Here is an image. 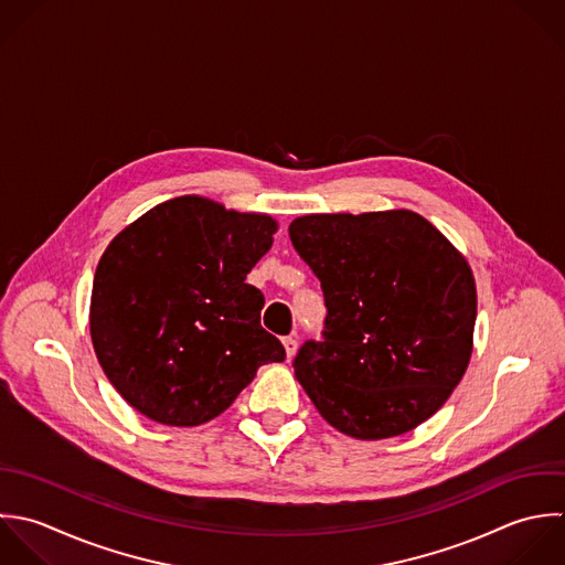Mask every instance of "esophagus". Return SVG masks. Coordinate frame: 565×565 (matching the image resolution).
Segmentation results:
<instances>
[{"instance_id":"1","label":"esophagus","mask_w":565,"mask_h":565,"mask_svg":"<svg viewBox=\"0 0 565 565\" xmlns=\"http://www.w3.org/2000/svg\"><path fill=\"white\" fill-rule=\"evenodd\" d=\"M284 348H286L288 359L295 356V352H297V339H295V337H286V339H284Z\"/></svg>"}]
</instances>
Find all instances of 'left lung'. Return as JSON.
<instances>
[{"label": "left lung", "mask_w": 565, "mask_h": 565, "mask_svg": "<svg viewBox=\"0 0 565 565\" xmlns=\"http://www.w3.org/2000/svg\"><path fill=\"white\" fill-rule=\"evenodd\" d=\"M290 239L321 281L323 341L292 367L341 434L383 440L431 418L462 381L478 317L469 262L414 211L315 213Z\"/></svg>", "instance_id": "1"}]
</instances>
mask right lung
<instances>
[{
  "label": "right lung",
  "instance_id": "obj_1",
  "mask_svg": "<svg viewBox=\"0 0 565 565\" xmlns=\"http://www.w3.org/2000/svg\"><path fill=\"white\" fill-rule=\"evenodd\" d=\"M277 222L180 195L105 248L92 286L89 334L116 392L169 427L213 420L286 350L259 323L264 295L246 275Z\"/></svg>",
  "mask_w": 565,
  "mask_h": 565
}]
</instances>
